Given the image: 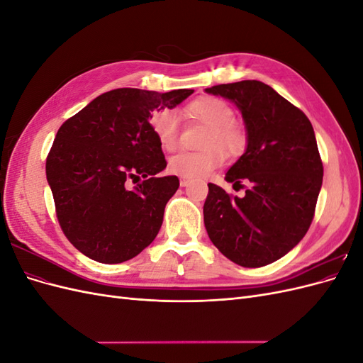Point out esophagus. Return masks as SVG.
Instances as JSON below:
<instances>
[{
  "label": "esophagus",
  "instance_id": "34e87169",
  "mask_svg": "<svg viewBox=\"0 0 363 363\" xmlns=\"http://www.w3.org/2000/svg\"><path fill=\"white\" fill-rule=\"evenodd\" d=\"M189 183H191L189 179H186V177H182V179H180V184L183 186V188H184V186H188Z\"/></svg>",
  "mask_w": 363,
  "mask_h": 363
}]
</instances>
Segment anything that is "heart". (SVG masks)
<instances>
[{"instance_id": "b5f03b06", "label": "heart", "mask_w": 363, "mask_h": 363, "mask_svg": "<svg viewBox=\"0 0 363 363\" xmlns=\"http://www.w3.org/2000/svg\"><path fill=\"white\" fill-rule=\"evenodd\" d=\"M186 113L192 119L208 127L203 145L207 148L199 152L183 151L169 159V169L186 179L206 177L225 160L223 147L228 155H236L245 144L244 131L233 123V111L225 101L215 96L196 98L186 107ZM151 128L160 145L172 151L179 145V118L172 111H159L151 118Z\"/></svg>"}]
</instances>
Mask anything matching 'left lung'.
<instances>
[{"mask_svg": "<svg viewBox=\"0 0 363 363\" xmlns=\"http://www.w3.org/2000/svg\"><path fill=\"white\" fill-rule=\"evenodd\" d=\"M232 101L247 131V148L225 174L250 188L230 196L208 183L203 213L213 245L245 268L265 267L307 233L323 184V162L311 121L271 86L244 80L207 87Z\"/></svg>", "mask_w": 363, "mask_h": 363, "instance_id": "left-lung-1", "label": "left lung"}]
</instances>
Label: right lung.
Returning a JSON list of instances; mask_svg holds the SVG:
<instances>
[{
	"mask_svg": "<svg viewBox=\"0 0 363 363\" xmlns=\"http://www.w3.org/2000/svg\"><path fill=\"white\" fill-rule=\"evenodd\" d=\"M194 91L123 87L96 96L65 121L47 157V180L59 224L92 260L121 263L147 248L179 189L151 128L152 113L172 108ZM144 178L133 190L129 180Z\"/></svg>",
	"mask_w": 363,
	"mask_h": 363,
	"instance_id": "right-lung-1",
	"label": "right lung"
}]
</instances>
